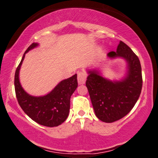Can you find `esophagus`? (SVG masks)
I'll return each mask as SVG.
<instances>
[{"instance_id":"1","label":"esophagus","mask_w":158,"mask_h":158,"mask_svg":"<svg viewBox=\"0 0 158 158\" xmlns=\"http://www.w3.org/2000/svg\"><path fill=\"white\" fill-rule=\"evenodd\" d=\"M78 82H79V85H83L85 84V81H86L87 79V75L85 72L80 71L78 73Z\"/></svg>"}]
</instances>
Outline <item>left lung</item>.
<instances>
[{
  "instance_id": "8db88e82",
  "label": "left lung",
  "mask_w": 158,
  "mask_h": 158,
  "mask_svg": "<svg viewBox=\"0 0 158 158\" xmlns=\"http://www.w3.org/2000/svg\"><path fill=\"white\" fill-rule=\"evenodd\" d=\"M108 55L126 59L128 67L126 77L120 81H111L101 77L97 70H90L85 84L96 116L103 122L113 123L124 117L135 106L142 90L143 78L138 57L122 41L116 52Z\"/></svg>"
}]
</instances>
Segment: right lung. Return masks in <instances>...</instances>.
<instances>
[{"label": "right lung", "mask_w": 158, "mask_h": 158, "mask_svg": "<svg viewBox=\"0 0 158 158\" xmlns=\"http://www.w3.org/2000/svg\"><path fill=\"white\" fill-rule=\"evenodd\" d=\"M38 46L36 43L27 48L15 73V90L19 106L32 120L42 126L55 127L61 125L68 118L70 110V97L78 86L77 75L61 81L44 97H32L24 91L19 81V70L25 53Z\"/></svg>", "instance_id": "1"}]
</instances>
